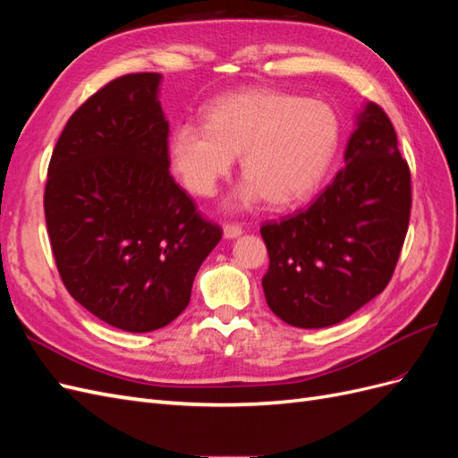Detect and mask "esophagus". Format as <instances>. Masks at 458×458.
Returning <instances> with one entry per match:
<instances>
[{
    "label": "esophagus",
    "instance_id": "1",
    "mask_svg": "<svg viewBox=\"0 0 458 458\" xmlns=\"http://www.w3.org/2000/svg\"><path fill=\"white\" fill-rule=\"evenodd\" d=\"M224 234H225V239H237L242 234V227L233 225V224H225L224 225Z\"/></svg>",
    "mask_w": 458,
    "mask_h": 458
}]
</instances>
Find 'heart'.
I'll list each match as a JSON object with an SVG mask.
<instances>
[{
    "label": "heart",
    "instance_id": "heart-1",
    "mask_svg": "<svg viewBox=\"0 0 458 458\" xmlns=\"http://www.w3.org/2000/svg\"><path fill=\"white\" fill-rule=\"evenodd\" d=\"M338 143L340 122L327 103L248 89L216 101L208 123H177L170 157L189 191L212 197L242 152L246 177L229 206L246 210L269 200L286 208L306 200L323 182Z\"/></svg>",
    "mask_w": 458,
    "mask_h": 458
}]
</instances>
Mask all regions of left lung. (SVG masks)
Here are the masks:
<instances>
[{
  "instance_id": "left-lung-1",
  "label": "left lung",
  "mask_w": 458,
  "mask_h": 458,
  "mask_svg": "<svg viewBox=\"0 0 458 458\" xmlns=\"http://www.w3.org/2000/svg\"><path fill=\"white\" fill-rule=\"evenodd\" d=\"M345 168L310 208L263 224L271 311L300 328L342 323L390 283L411 216V172L390 118L367 103Z\"/></svg>"
}]
</instances>
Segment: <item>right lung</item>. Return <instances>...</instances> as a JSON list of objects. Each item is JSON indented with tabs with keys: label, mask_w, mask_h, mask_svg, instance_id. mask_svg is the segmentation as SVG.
I'll list each match as a JSON object with an SVG mask.
<instances>
[{
	"label": "right lung",
	"mask_w": 458,
	"mask_h": 458,
	"mask_svg": "<svg viewBox=\"0 0 458 458\" xmlns=\"http://www.w3.org/2000/svg\"><path fill=\"white\" fill-rule=\"evenodd\" d=\"M162 76L137 72L93 93L53 148L44 195L51 250L71 296L128 332L170 325L221 241L170 175Z\"/></svg>",
	"instance_id": "1"
}]
</instances>
